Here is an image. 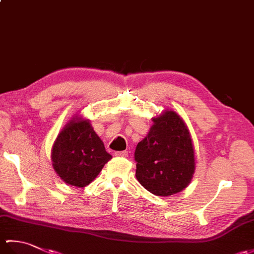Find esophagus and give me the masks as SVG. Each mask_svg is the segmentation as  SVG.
I'll return each mask as SVG.
<instances>
[{
    "label": "esophagus",
    "instance_id": "obj_1",
    "mask_svg": "<svg viewBox=\"0 0 254 254\" xmlns=\"http://www.w3.org/2000/svg\"><path fill=\"white\" fill-rule=\"evenodd\" d=\"M115 155L117 157H127L128 152H127V150H121V152H116Z\"/></svg>",
    "mask_w": 254,
    "mask_h": 254
}]
</instances>
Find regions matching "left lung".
Returning <instances> with one entry per match:
<instances>
[{
	"label": "left lung",
	"mask_w": 254,
	"mask_h": 254,
	"mask_svg": "<svg viewBox=\"0 0 254 254\" xmlns=\"http://www.w3.org/2000/svg\"><path fill=\"white\" fill-rule=\"evenodd\" d=\"M153 121L134 153L136 178L150 193L169 196L191 181L195 165L193 145L186 123L175 111H166Z\"/></svg>",
	"instance_id": "1"
}]
</instances>
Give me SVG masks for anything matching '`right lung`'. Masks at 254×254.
Masks as SVG:
<instances>
[{"instance_id": "obj_1", "label": "right lung", "mask_w": 254, "mask_h": 254, "mask_svg": "<svg viewBox=\"0 0 254 254\" xmlns=\"http://www.w3.org/2000/svg\"><path fill=\"white\" fill-rule=\"evenodd\" d=\"M112 158L88 120H72L52 149L53 168L61 179L78 188L88 186Z\"/></svg>"}]
</instances>
